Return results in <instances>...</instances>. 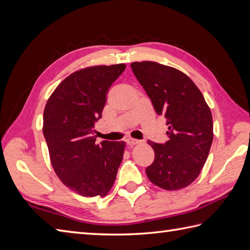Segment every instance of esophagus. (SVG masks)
<instances>
[{"mask_svg": "<svg viewBox=\"0 0 250 250\" xmlns=\"http://www.w3.org/2000/svg\"><path fill=\"white\" fill-rule=\"evenodd\" d=\"M125 142H126V144L130 145V146L137 145V144H140V143H141L139 140H134V139H128Z\"/></svg>", "mask_w": 250, "mask_h": 250, "instance_id": "34e87169", "label": "esophagus"}]
</instances>
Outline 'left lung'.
<instances>
[{"mask_svg":"<svg viewBox=\"0 0 250 250\" xmlns=\"http://www.w3.org/2000/svg\"><path fill=\"white\" fill-rule=\"evenodd\" d=\"M131 68L168 125L167 142H147L155 151L147 177L164 190L187 187L199 176L213 143L208 105L195 83L176 68L152 61L133 62Z\"/></svg>","mask_w":250,"mask_h":250,"instance_id":"obj_1","label":"left lung"}]
</instances>
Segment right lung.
<instances>
[{
    "instance_id": "right-lung-1",
    "label": "right lung",
    "mask_w": 250,
    "mask_h": 250,
    "mask_svg": "<svg viewBox=\"0 0 250 250\" xmlns=\"http://www.w3.org/2000/svg\"><path fill=\"white\" fill-rule=\"evenodd\" d=\"M125 64L83 68L67 76L48 99L43 133L57 176L83 196H105L124 158L125 142L95 143L94 124L106 95Z\"/></svg>"
}]
</instances>
